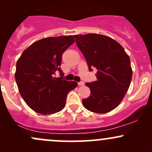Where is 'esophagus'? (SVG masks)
Here are the masks:
<instances>
[{
  "label": "esophagus",
  "mask_w": 152,
  "mask_h": 152,
  "mask_svg": "<svg viewBox=\"0 0 152 152\" xmlns=\"http://www.w3.org/2000/svg\"><path fill=\"white\" fill-rule=\"evenodd\" d=\"M78 86H83V85H84V82H83V81L78 82Z\"/></svg>",
  "instance_id": "esophagus-1"
}]
</instances>
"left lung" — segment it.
I'll list each match as a JSON object with an SVG mask.
<instances>
[{
    "mask_svg": "<svg viewBox=\"0 0 152 152\" xmlns=\"http://www.w3.org/2000/svg\"><path fill=\"white\" fill-rule=\"evenodd\" d=\"M76 43L86 58L89 71L96 68V81L86 83L89 97L83 99L88 111L105 114L121 102L132 78L130 58L124 48L113 38L102 34L75 35Z\"/></svg>",
    "mask_w": 152,
    "mask_h": 152,
    "instance_id": "8db88e82",
    "label": "left lung"
}]
</instances>
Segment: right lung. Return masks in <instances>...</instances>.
I'll return each instance as SVG.
<instances>
[{"label":"right lung","instance_id":"obj_1","mask_svg":"<svg viewBox=\"0 0 152 152\" xmlns=\"http://www.w3.org/2000/svg\"><path fill=\"white\" fill-rule=\"evenodd\" d=\"M75 42L73 36L48 37L36 41L23 52L16 63L15 78L28 106L41 114H53L64 109L66 96L77 83L56 78L64 52Z\"/></svg>","mask_w":152,"mask_h":152}]
</instances>
